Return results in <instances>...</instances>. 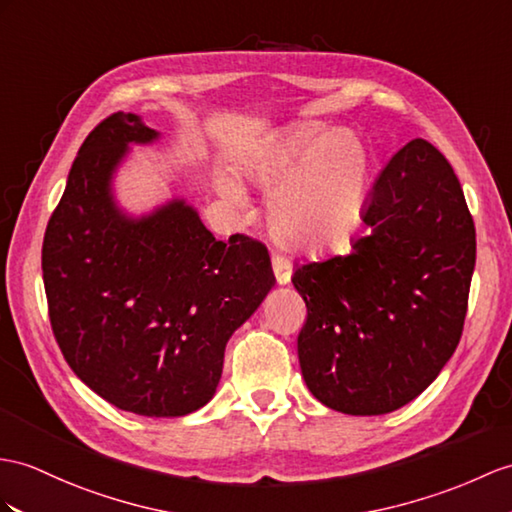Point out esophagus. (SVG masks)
Here are the masks:
<instances>
[{
	"label": "esophagus",
	"instance_id": "34e87169",
	"mask_svg": "<svg viewBox=\"0 0 512 512\" xmlns=\"http://www.w3.org/2000/svg\"><path fill=\"white\" fill-rule=\"evenodd\" d=\"M271 269H273V276H276L278 284H289L291 280V263L282 256H273L271 258Z\"/></svg>",
	"mask_w": 512,
	"mask_h": 512
}]
</instances>
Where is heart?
I'll use <instances>...</instances> for the list:
<instances>
[{
    "mask_svg": "<svg viewBox=\"0 0 512 512\" xmlns=\"http://www.w3.org/2000/svg\"><path fill=\"white\" fill-rule=\"evenodd\" d=\"M245 180L263 195L271 239L295 254H323L352 239L365 213L371 158L350 130L304 123L241 162ZM228 204L247 210L243 186L217 176Z\"/></svg>",
    "mask_w": 512,
    "mask_h": 512,
    "instance_id": "1",
    "label": "heart"
}]
</instances>
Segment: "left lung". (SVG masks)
Listing matches in <instances>:
<instances>
[{"label":"left lung","instance_id":"obj_1","mask_svg":"<svg viewBox=\"0 0 512 512\" xmlns=\"http://www.w3.org/2000/svg\"><path fill=\"white\" fill-rule=\"evenodd\" d=\"M369 234L350 256L293 271L308 317L297 336L302 376L345 415H386L436 380L463 334L476 228L445 156L406 143L373 186Z\"/></svg>","mask_w":512,"mask_h":512}]
</instances>
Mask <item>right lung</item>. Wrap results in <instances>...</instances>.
I'll return each instance as SVG.
<instances>
[{
	"mask_svg": "<svg viewBox=\"0 0 512 512\" xmlns=\"http://www.w3.org/2000/svg\"><path fill=\"white\" fill-rule=\"evenodd\" d=\"M162 134L115 112L86 136L47 223L49 321L73 373L143 417H184L217 391L230 336L276 284L263 243L217 241L197 208L169 197L143 213L117 199L134 145Z\"/></svg>",
	"mask_w": 512,
	"mask_h": 512,
	"instance_id": "add662e5",
	"label": "right lung"
}]
</instances>
